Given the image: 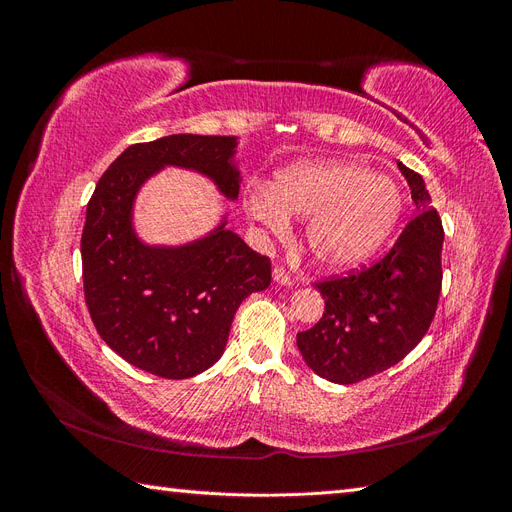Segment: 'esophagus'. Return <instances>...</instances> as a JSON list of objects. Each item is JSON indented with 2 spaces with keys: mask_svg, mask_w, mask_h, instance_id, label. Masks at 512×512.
<instances>
[{
  "mask_svg": "<svg viewBox=\"0 0 512 512\" xmlns=\"http://www.w3.org/2000/svg\"><path fill=\"white\" fill-rule=\"evenodd\" d=\"M273 280H275L277 284H284V286H290V284H292V277H290L288 269L282 267V265H275V267H273Z\"/></svg>",
  "mask_w": 512,
  "mask_h": 512,
  "instance_id": "34e87169",
  "label": "esophagus"
}]
</instances>
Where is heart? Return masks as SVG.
Returning a JSON list of instances; mask_svg holds the SVG:
<instances>
[{"label": "heart", "instance_id": "b5f03b06", "mask_svg": "<svg viewBox=\"0 0 512 512\" xmlns=\"http://www.w3.org/2000/svg\"><path fill=\"white\" fill-rule=\"evenodd\" d=\"M404 198L397 183L350 162L297 164L256 183L245 194L252 220L284 235L288 215L309 218L305 243L316 262L331 269L354 267L389 241Z\"/></svg>", "mask_w": 512, "mask_h": 512}]
</instances>
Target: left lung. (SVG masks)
Masks as SVG:
<instances>
[{
    "label": "left lung",
    "mask_w": 512,
    "mask_h": 512,
    "mask_svg": "<svg viewBox=\"0 0 512 512\" xmlns=\"http://www.w3.org/2000/svg\"><path fill=\"white\" fill-rule=\"evenodd\" d=\"M408 179L414 218L371 267L316 282L324 314L297 335L305 363L335 384H354L393 367L416 348L436 316L442 290L444 228L423 177Z\"/></svg>",
    "instance_id": "obj_1"
}]
</instances>
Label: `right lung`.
<instances>
[{"label":"right lung","instance_id":"add662e5","mask_svg":"<svg viewBox=\"0 0 512 512\" xmlns=\"http://www.w3.org/2000/svg\"><path fill=\"white\" fill-rule=\"evenodd\" d=\"M232 136L170 134L136 143L108 166L87 203L81 237L89 316L121 359L168 380L192 378L220 359L241 301L271 284V260L224 230L183 247L134 237L130 211L141 183L162 166L194 168L239 194Z\"/></svg>","mask_w":512,"mask_h":512}]
</instances>
